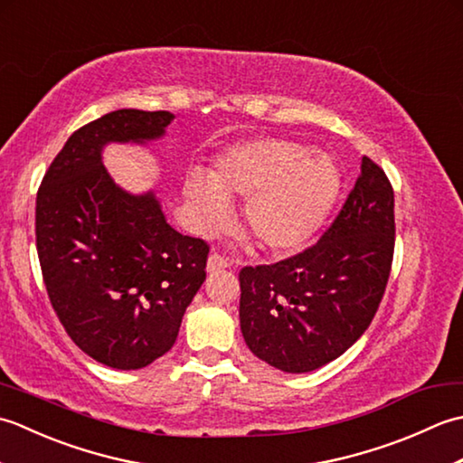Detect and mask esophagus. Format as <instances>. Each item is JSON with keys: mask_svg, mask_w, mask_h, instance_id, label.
Wrapping results in <instances>:
<instances>
[{"mask_svg": "<svg viewBox=\"0 0 463 463\" xmlns=\"http://www.w3.org/2000/svg\"><path fill=\"white\" fill-rule=\"evenodd\" d=\"M229 267V260H226L224 257H221V254H211L209 260H206V272H219L222 269Z\"/></svg>", "mask_w": 463, "mask_h": 463, "instance_id": "1", "label": "esophagus"}]
</instances>
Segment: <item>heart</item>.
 I'll list each match as a JSON object with an SVG mask.
<instances>
[{
    "instance_id": "heart-1",
    "label": "heart",
    "mask_w": 463,
    "mask_h": 463,
    "mask_svg": "<svg viewBox=\"0 0 463 463\" xmlns=\"http://www.w3.org/2000/svg\"><path fill=\"white\" fill-rule=\"evenodd\" d=\"M340 193V171L328 155L282 139L232 145L214 159L209 176L194 171L183 183L196 232L213 234L229 221V204H242V224L264 250L307 249L326 222Z\"/></svg>"
}]
</instances>
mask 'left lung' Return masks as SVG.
Instances as JSON below:
<instances>
[{"label": "left lung", "instance_id": "left-lung-1", "mask_svg": "<svg viewBox=\"0 0 463 463\" xmlns=\"http://www.w3.org/2000/svg\"><path fill=\"white\" fill-rule=\"evenodd\" d=\"M394 189L368 156L317 244L274 264L244 267V342L282 372H312L342 356L376 314L394 259Z\"/></svg>", "mask_w": 463, "mask_h": 463}]
</instances>
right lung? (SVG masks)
<instances>
[{
	"label": "right lung",
	"mask_w": 463,
	"mask_h": 463,
	"mask_svg": "<svg viewBox=\"0 0 463 463\" xmlns=\"http://www.w3.org/2000/svg\"><path fill=\"white\" fill-rule=\"evenodd\" d=\"M169 111L119 109L83 125L37 191L35 239L59 322L87 356L137 370L173 348L206 279L209 244L166 222L155 193L131 194L101 163L107 143L165 135Z\"/></svg>",
	"instance_id": "right-lung-1"
}]
</instances>
